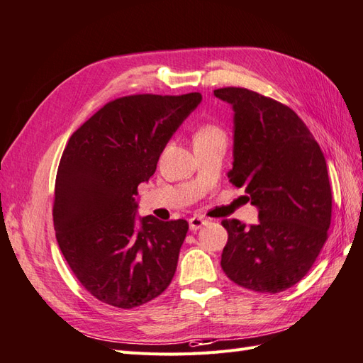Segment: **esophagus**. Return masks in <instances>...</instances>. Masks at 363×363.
<instances>
[{
	"instance_id": "1",
	"label": "esophagus",
	"mask_w": 363,
	"mask_h": 363,
	"mask_svg": "<svg viewBox=\"0 0 363 363\" xmlns=\"http://www.w3.org/2000/svg\"><path fill=\"white\" fill-rule=\"evenodd\" d=\"M206 224H207V221L204 220V218H201V216H193V218H190V220H189V225H190V230L191 232L201 229V227L206 225Z\"/></svg>"
}]
</instances>
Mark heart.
Here are the masks:
<instances>
[{"instance_id": "b5f03b06", "label": "heart", "mask_w": 363, "mask_h": 363, "mask_svg": "<svg viewBox=\"0 0 363 363\" xmlns=\"http://www.w3.org/2000/svg\"><path fill=\"white\" fill-rule=\"evenodd\" d=\"M215 134H220L216 128L213 126H206V128H201V131L198 133L196 138H204V136H215Z\"/></svg>"}]
</instances>
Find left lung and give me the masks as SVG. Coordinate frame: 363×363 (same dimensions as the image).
<instances>
[{"mask_svg": "<svg viewBox=\"0 0 363 363\" xmlns=\"http://www.w3.org/2000/svg\"><path fill=\"white\" fill-rule=\"evenodd\" d=\"M215 96L233 111L227 176L258 210L250 227L221 223L229 233L221 267L246 289L286 291L308 274L328 238L333 195L325 156L291 108L246 88H221Z\"/></svg>", "mask_w": 363, "mask_h": 363, "instance_id": "left-lung-1", "label": "left lung"}]
</instances>
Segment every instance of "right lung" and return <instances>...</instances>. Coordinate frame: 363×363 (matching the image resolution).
<instances>
[{"instance_id": "obj_1", "label": "right lung", "mask_w": 363, "mask_h": 363, "mask_svg": "<svg viewBox=\"0 0 363 363\" xmlns=\"http://www.w3.org/2000/svg\"><path fill=\"white\" fill-rule=\"evenodd\" d=\"M199 92L116 99L75 131L55 179L54 229L74 275L116 308L143 305L168 288L189 230L185 220L138 215V185L156 172Z\"/></svg>"}]
</instances>
